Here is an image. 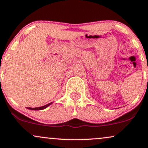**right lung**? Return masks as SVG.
Segmentation results:
<instances>
[{"label": "right lung", "instance_id": "1", "mask_svg": "<svg viewBox=\"0 0 148 148\" xmlns=\"http://www.w3.org/2000/svg\"><path fill=\"white\" fill-rule=\"evenodd\" d=\"M51 104V103H48V104L45 105V106H40V107H37V108H30V107H28V109H30V110H35V111H38V110H42V109H45V108H47V107H48L49 105Z\"/></svg>", "mask_w": 148, "mask_h": 148}]
</instances>
